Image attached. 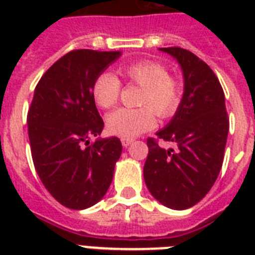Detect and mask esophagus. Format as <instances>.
<instances>
[{"label": "esophagus", "mask_w": 255, "mask_h": 255, "mask_svg": "<svg viewBox=\"0 0 255 255\" xmlns=\"http://www.w3.org/2000/svg\"><path fill=\"white\" fill-rule=\"evenodd\" d=\"M132 141H133L132 139H126V137H122V144H123V147H128V145H129Z\"/></svg>", "instance_id": "34e87169"}]
</instances>
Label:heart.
Instances as JSON below:
<instances>
[{
  "label": "heart",
  "instance_id": "b5f03b06",
  "mask_svg": "<svg viewBox=\"0 0 255 255\" xmlns=\"http://www.w3.org/2000/svg\"><path fill=\"white\" fill-rule=\"evenodd\" d=\"M119 74L127 82L141 87L136 102L140 108H119L111 112L107 116V128L112 135L132 139L155 127V115L165 119L177 111L181 85L161 63L140 59L122 66ZM120 88V81L114 74L102 73L95 78L91 91L99 107L111 108L118 103Z\"/></svg>",
  "mask_w": 255,
  "mask_h": 255
}]
</instances>
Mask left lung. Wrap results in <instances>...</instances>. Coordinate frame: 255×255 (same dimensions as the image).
Listing matches in <instances>:
<instances>
[{
	"label": "left lung",
	"instance_id": "left-lung-1",
	"mask_svg": "<svg viewBox=\"0 0 255 255\" xmlns=\"http://www.w3.org/2000/svg\"><path fill=\"white\" fill-rule=\"evenodd\" d=\"M178 62L184 95L167 127L156 135L173 141L176 149L147 140L144 181L151 194L170 209L184 210L201 201L221 170L229 118L225 95L213 70L189 50L160 49Z\"/></svg>",
	"mask_w": 255,
	"mask_h": 255
}]
</instances>
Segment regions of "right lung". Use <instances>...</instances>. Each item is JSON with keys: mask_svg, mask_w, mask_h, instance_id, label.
Masks as SVG:
<instances>
[{"mask_svg": "<svg viewBox=\"0 0 255 255\" xmlns=\"http://www.w3.org/2000/svg\"><path fill=\"white\" fill-rule=\"evenodd\" d=\"M120 51L73 50L50 67L27 112L31 157L42 184L66 208L87 209L107 193L122 155L118 137L96 139L104 123L92 83Z\"/></svg>", "mask_w": 255, "mask_h": 255, "instance_id": "add662e5", "label": "right lung"}]
</instances>
